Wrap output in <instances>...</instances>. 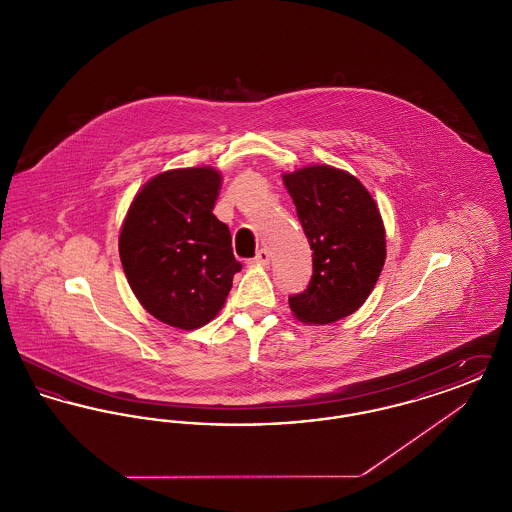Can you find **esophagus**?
<instances>
[{
	"instance_id": "esophagus-1",
	"label": "esophagus",
	"mask_w": 512,
	"mask_h": 512,
	"mask_svg": "<svg viewBox=\"0 0 512 512\" xmlns=\"http://www.w3.org/2000/svg\"><path fill=\"white\" fill-rule=\"evenodd\" d=\"M268 261H270V253H268L267 249H259L251 263H255V265H268Z\"/></svg>"
}]
</instances>
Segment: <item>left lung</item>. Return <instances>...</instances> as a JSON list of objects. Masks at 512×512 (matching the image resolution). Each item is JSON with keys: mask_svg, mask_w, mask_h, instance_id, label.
I'll return each instance as SVG.
<instances>
[{"mask_svg": "<svg viewBox=\"0 0 512 512\" xmlns=\"http://www.w3.org/2000/svg\"><path fill=\"white\" fill-rule=\"evenodd\" d=\"M313 249L307 290L290 295L293 317L330 324L353 315L386 263V230L378 205L349 172L311 165L282 174Z\"/></svg>", "mask_w": 512, "mask_h": 512, "instance_id": "8db88e82", "label": "left lung"}]
</instances>
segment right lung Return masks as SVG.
I'll use <instances>...</instances> for the list:
<instances>
[{
	"mask_svg": "<svg viewBox=\"0 0 512 512\" xmlns=\"http://www.w3.org/2000/svg\"><path fill=\"white\" fill-rule=\"evenodd\" d=\"M222 176L213 167L172 169L136 194L119 236L126 280L149 315L195 330L219 315L242 270L215 215Z\"/></svg>",
	"mask_w": 512,
	"mask_h": 512,
	"instance_id": "1",
	"label": "right lung"
}]
</instances>
